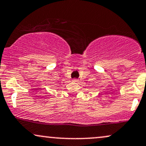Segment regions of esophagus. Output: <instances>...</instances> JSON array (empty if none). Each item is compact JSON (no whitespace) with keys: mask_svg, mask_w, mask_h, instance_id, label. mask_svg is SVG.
I'll list each match as a JSON object with an SVG mask.
<instances>
[{"mask_svg":"<svg viewBox=\"0 0 146 146\" xmlns=\"http://www.w3.org/2000/svg\"><path fill=\"white\" fill-rule=\"evenodd\" d=\"M72 81H73V82H78L79 80H78V79H75H75H73V80H72Z\"/></svg>","mask_w":146,"mask_h":146,"instance_id":"1","label":"esophagus"}]
</instances>
